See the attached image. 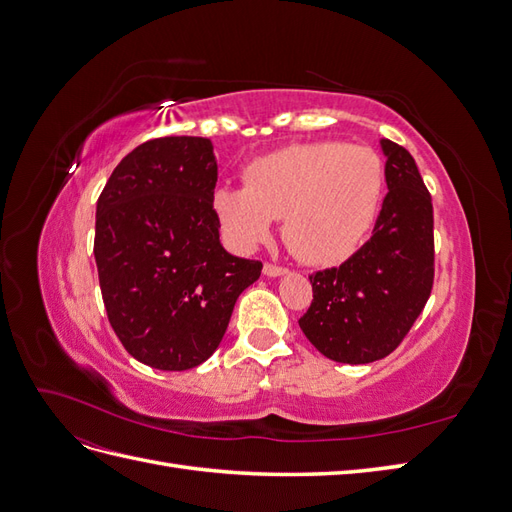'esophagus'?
I'll return each instance as SVG.
<instances>
[{"label":"esophagus","instance_id":"1","mask_svg":"<svg viewBox=\"0 0 512 512\" xmlns=\"http://www.w3.org/2000/svg\"><path fill=\"white\" fill-rule=\"evenodd\" d=\"M262 273H265L267 277H280V275H286L288 269L277 267V265H265V267H262Z\"/></svg>","mask_w":512,"mask_h":512}]
</instances>
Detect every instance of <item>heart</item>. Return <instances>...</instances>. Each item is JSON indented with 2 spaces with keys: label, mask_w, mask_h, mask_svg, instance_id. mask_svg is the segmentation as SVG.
Masks as SVG:
<instances>
[{
  "label": "heart",
  "mask_w": 512,
  "mask_h": 512,
  "mask_svg": "<svg viewBox=\"0 0 512 512\" xmlns=\"http://www.w3.org/2000/svg\"><path fill=\"white\" fill-rule=\"evenodd\" d=\"M384 164L374 149L339 141L294 143L243 168V188L220 185L211 207L228 243L254 250L273 220L292 254L307 265H331L356 252L374 228Z\"/></svg>",
  "instance_id": "obj_1"
}]
</instances>
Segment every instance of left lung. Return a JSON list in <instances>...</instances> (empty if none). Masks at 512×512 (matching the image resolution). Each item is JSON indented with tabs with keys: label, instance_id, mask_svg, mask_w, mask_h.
<instances>
[{
	"label": "left lung",
	"instance_id": "left-lung-1",
	"mask_svg": "<svg viewBox=\"0 0 512 512\" xmlns=\"http://www.w3.org/2000/svg\"><path fill=\"white\" fill-rule=\"evenodd\" d=\"M389 194L371 239L344 265L309 277L314 301L299 320L327 359H384L421 316L433 284V207L410 153L382 138Z\"/></svg>",
	"mask_w": 512,
	"mask_h": 512
}]
</instances>
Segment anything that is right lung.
I'll return each mask as SVG.
<instances>
[{"instance_id": "1", "label": "right lung", "mask_w": 512, "mask_h": 512, "mask_svg": "<svg viewBox=\"0 0 512 512\" xmlns=\"http://www.w3.org/2000/svg\"><path fill=\"white\" fill-rule=\"evenodd\" d=\"M215 183L209 138L164 136L130 151L98 198L94 256L108 322L153 369L205 363L239 294L260 277L258 260L220 243Z\"/></svg>"}]
</instances>
